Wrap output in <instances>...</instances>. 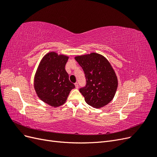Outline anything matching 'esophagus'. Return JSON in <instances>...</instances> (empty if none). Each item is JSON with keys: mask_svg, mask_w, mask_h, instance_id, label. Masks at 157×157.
Listing matches in <instances>:
<instances>
[{"mask_svg": "<svg viewBox=\"0 0 157 157\" xmlns=\"http://www.w3.org/2000/svg\"><path fill=\"white\" fill-rule=\"evenodd\" d=\"M75 85L76 88H78V82H76V83L75 84Z\"/></svg>", "mask_w": 157, "mask_h": 157, "instance_id": "34e87169", "label": "esophagus"}]
</instances>
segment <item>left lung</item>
Wrapping results in <instances>:
<instances>
[{
  "instance_id": "8db88e82",
  "label": "left lung",
  "mask_w": 157,
  "mask_h": 157,
  "mask_svg": "<svg viewBox=\"0 0 157 157\" xmlns=\"http://www.w3.org/2000/svg\"><path fill=\"white\" fill-rule=\"evenodd\" d=\"M75 59L82 68L86 80V86L79 90L85 101L94 108L106 105L115 96L118 86L117 75L110 63L94 52Z\"/></svg>"
}]
</instances>
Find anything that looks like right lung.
Wrapping results in <instances>:
<instances>
[{
  "label": "right lung",
  "instance_id": "add662e5",
  "mask_svg": "<svg viewBox=\"0 0 157 157\" xmlns=\"http://www.w3.org/2000/svg\"><path fill=\"white\" fill-rule=\"evenodd\" d=\"M68 59L67 56L50 52L42 59L35 73L34 87L37 96L52 107L63 105L75 88L65 69Z\"/></svg>",
  "mask_w": 157,
  "mask_h": 157
}]
</instances>
